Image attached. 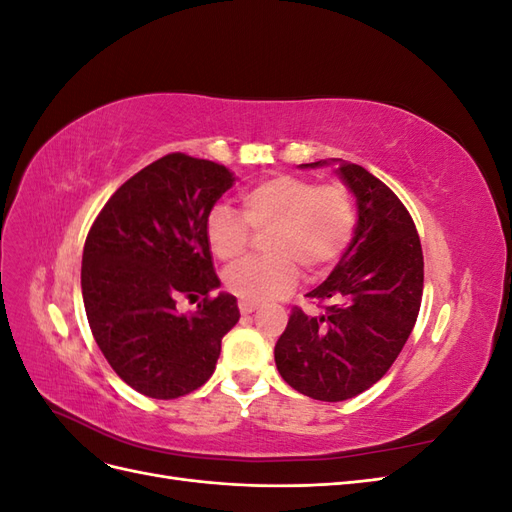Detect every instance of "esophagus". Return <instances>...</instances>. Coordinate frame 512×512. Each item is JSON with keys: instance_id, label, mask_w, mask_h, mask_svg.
I'll use <instances>...</instances> for the list:
<instances>
[{"instance_id": "esophagus-1", "label": "esophagus", "mask_w": 512, "mask_h": 512, "mask_svg": "<svg viewBox=\"0 0 512 512\" xmlns=\"http://www.w3.org/2000/svg\"><path fill=\"white\" fill-rule=\"evenodd\" d=\"M256 303H247V301H239V312L243 314V316H247V314H252V312H256Z\"/></svg>"}]
</instances>
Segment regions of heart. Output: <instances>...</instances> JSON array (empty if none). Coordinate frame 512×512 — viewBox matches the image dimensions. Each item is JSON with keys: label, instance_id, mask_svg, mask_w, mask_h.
Masks as SVG:
<instances>
[{"label": "heart", "instance_id": "b5f03b06", "mask_svg": "<svg viewBox=\"0 0 512 512\" xmlns=\"http://www.w3.org/2000/svg\"><path fill=\"white\" fill-rule=\"evenodd\" d=\"M243 218L230 207L215 205L205 220L211 252L235 262L264 237L269 256L245 260L226 271L228 292L247 303H265L290 292L299 269L309 280L331 271L354 239L356 200L348 185H316L294 175H273L241 192Z\"/></svg>", "mask_w": 512, "mask_h": 512}]
</instances>
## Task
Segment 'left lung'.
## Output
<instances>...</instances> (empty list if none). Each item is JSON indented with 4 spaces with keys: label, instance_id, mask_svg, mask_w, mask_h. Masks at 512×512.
<instances>
[{
    "label": "left lung",
    "instance_id": "8db88e82",
    "mask_svg": "<svg viewBox=\"0 0 512 512\" xmlns=\"http://www.w3.org/2000/svg\"><path fill=\"white\" fill-rule=\"evenodd\" d=\"M312 162L301 166H320ZM359 207L354 239L333 273L307 292L322 312L294 305L275 344L282 378L312 399L344 401L391 369L408 342L423 299V250L412 215L359 164L339 160Z\"/></svg>",
    "mask_w": 512,
    "mask_h": 512
}]
</instances>
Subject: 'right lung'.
I'll return each instance as SVG.
<instances>
[{"label": "right lung", "instance_id": "add662e5", "mask_svg": "<svg viewBox=\"0 0 512 512\" xmlns=\"http://www.w3.org/2000/svg\"><path fill=\"white\" fill-rule=\"evenodd\" d=\"M232 181L218 162L168 153L123 183L89 228L81 288L91 333L115 374L147 397L203 386L239 322L232 294L211 297L220 280L205 237ZM198 296L192 317L176 312L179 298Z\"/></svg>", "mask_w": 512, "mask_h": 512}]
</instances>
